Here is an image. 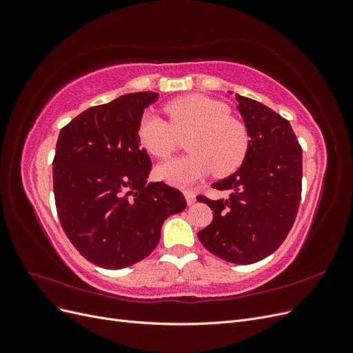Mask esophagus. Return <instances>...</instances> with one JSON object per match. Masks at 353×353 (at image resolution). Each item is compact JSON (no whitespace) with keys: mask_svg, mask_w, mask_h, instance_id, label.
<instances>
[{"mask_svg":"<svg viewBox=\"0 0 353 353\" xmlns=\"http://www.w3.org/2000/svg\"><path fill=\"white\" fill-rule=\"evenodd\" d=\"M184 196H185V200H187V205H188V206L194 205V203H196V194L193 193V191H191V190H185V191H184Z\"/></svg>","mask_w":353,"mask_h":353,"instance_id":"esophagus-1","label":"esophagus"}]
</instances>
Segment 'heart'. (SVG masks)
Instances as JSON below:
<instances>
[{
	"mask_svg": "<svg viewBox=\"0 0 353 353\" xmlns=\"http://www.w3.org/2000/svg\"><path fill=\"white\" fill-rule=\"evenodd\" d=\"M168 125L145 113L138 122V140L145 150L165 159L175 150L176 134H188L190 153L159 165L156 174L174 185H188L210 170L218 176L232 174L245 157L249 137L244 125L230 114L225 104L201 94H190L165 105Z\"/></svg>",
	"mask_w": 353,
	"mask_h": 353,
	"instance_id": "obj_1",
	"label": "heart"
}]
</instances>
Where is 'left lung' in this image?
Returning a JSON list of instances; mask_svg holds the SVG:
<instances>
[{"label":"left lung","instance_id":"8db88e82","mask_svg":"<svg viewBox=\"0 0 353 353\" xmlns=\"http://www.w3.org/2000/svg\"><path fill=\"white\" fill-rule=\"evenodd\" d=\"M236 99L249 148L236 172L212 184L230 190V197L200 199L213 210V221L199 231V240L218 258L248 265L274 253L293 227L302 194V148L284 117L240 94Z\"/></svg>","mask_w":353,"mask_h":353}]
</instances>
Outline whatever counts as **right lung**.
<instances>
[{
  "label": "right lung",
  "instance_id": "1",
  "mask_svg": "<svg viewBox=\"0 0 353 353\" xmlns=\"http://www.w3.org/2000/svg\"><path fill=\"white\" fill-rule=\"evenodd\" d=\"M157 92H131L87 109L59 134L52 162L61 227L85 259L108 270L143 261L168 216L183 212L179 190L148 183L152 160L138 140Z\"/></svg>",
  "mask_w": 353,
  "mask_h": 353
}]
</instances>
